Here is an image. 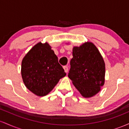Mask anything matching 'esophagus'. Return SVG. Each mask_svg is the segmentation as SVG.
I'll list each match as a JSON object with an SVG mask.
<instances>
[{
  "instance_id": "esophagus-1",
  "label": "esophagus",
  "mask_w": 129,
  "mask_h": 129,
  "mask_svg": "<svg viewBox=\"0 0 129 129\" xmlns=\"http://www.w3.org/2000/svg\"><path fill=\"white\" fill-rule=\"evenodd\" d=\"M63 69H64L65 72H66V73H68V71H69V68H68L67 66H63Z\"/></svg>"
}]
</instances>
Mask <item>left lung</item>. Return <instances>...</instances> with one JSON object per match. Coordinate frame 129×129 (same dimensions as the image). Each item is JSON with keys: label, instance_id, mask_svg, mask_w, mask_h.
I'll use <instances>...</instances> for the list:
<instances>
[{"label": "left lung", "instance_id": "8db88e82", "mask_svg": "<svg viewBox=\"0 0 129 129\" xmlns=\"http://www.w3.org/2000/svg\"><path fill=\"white\" fill-rule=\"evenodd\" d=\"M72 53L68 76L82 96L92 97L104 84L106 67L103 57L90 42L74 47Z\"/></svg>", "mask_w": 129, "mask_h": 129}]
</instances>
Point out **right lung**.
<instances>
[{
  "label": "right lung",
  "instance_id": "right-lung-1",
  "mask_svg": "<svg viewBox=\"0 0 129 129\" xmlns=\"http://www.w3.org/2000/svg\"><path fill=\"white\" fill-rule=\"evenodd\" d=\"M21 75L26 88L39 96L47 95L66 75L47 42L36 44L23 57Z\"/></svg>",
  "mask_w": 129,
  "mask_h": 129
}]
</instances>
